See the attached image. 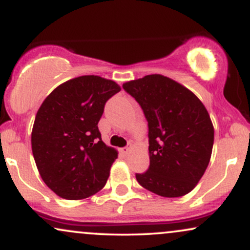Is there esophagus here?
I'll return each instance as SVG.
<instances>
[{
	"label": "esophagus",
	"mask_w": 250,
	"mask_h": 250,
	"mask_svg": "<svg viewBox=\"0 0 250 250\" xmlns=\"http://www.w3.org/2000/svg\"><path fill=\"white\" fill-rule=\"evenodd\" d=\"M121 153L123 155H128L129 153H130V147H123V148H121Z\"/></svg>",
	"instance_id": "1"
}]
</instances>
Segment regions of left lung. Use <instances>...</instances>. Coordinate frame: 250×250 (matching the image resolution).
<instances>
[{"instance_id":"8db88e82","label":"left lung","mask_w":250,"mask_h":250,"mask_svg":"<svg viewBox=\"0 0 250 250\" xmlns=\"http://www.w3.org/2000/svg\"><path fill=\"white\" fill-rule=\"evenodd\" d=\"M148 122L149 168L136 174L143 188L163 197H180L205 174L214 145L207 109L187 88L162 75H147L122 85Z\"/></svg>"}]
</instances>
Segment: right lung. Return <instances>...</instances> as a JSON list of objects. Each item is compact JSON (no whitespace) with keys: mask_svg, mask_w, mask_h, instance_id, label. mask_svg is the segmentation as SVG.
<instances>
[{"mask_svg":"<svg viewBox=\"0 0 250 250\" xmlns=\"http://www.w3.org/2000/svg\"><path fill=\"white\" fill-rule=\"evenodd\" d=\"M120 90L110 80L80 76L54 89L37 111L34 159L45 185L63 199L82 200L104 187L117 151L102 141L97 125Z\"/></svg>","mask_w":250,"mask_h":250,"instance_id":"right-lung-1","label":"right lung"}]
</instances>
